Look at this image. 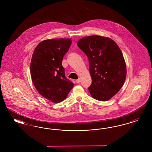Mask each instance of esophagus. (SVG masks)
<instances>
[{"label":"esophagus","mask_w":152,"mask_h":152,"mask_svg":"<svg viewBox=\"0 0 152 152\" xmlns=\"http://www.w3.org/2000/svg\"><path fill=\"white\" fill-rule=\"evenodd\" d=\"M76 82L77 83H79L81 82V79L79 78V79H78L76 80Z\"/></svg>","instance_id":"34e87169"}]
</instances>
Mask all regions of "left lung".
<instances>
[{
  "label": "left lung",
  "mask_w": 152,
  "mask_h": 152,
  "mask_svg": "<svg viewBox=\"0 0 152 152\" xmlns=\"http://www.w3.org/2000/svg\"><path fill=\"white\" fill-rule=\"evenodd\" d=\"M77 44L88 58L91 96L99 101L108 100L119 91L126 79L122 52L113 40L102 36L84 37Z\"/></svg>",
  "instance_id": "obj_1"
}]
</instances>
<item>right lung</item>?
<instances>
[{"label": "right lung", "instance_id": "1", "mask_svg": "<svg viewBox=\"0 0 152 152\" xmlns=\"http://www.w3.org/2000/svg\"><path fill=\"white\" fill-rule=\"evenodd\" d=\"M72 44L70 39L45 40L34 52L30 66L31 78L38 92L54 103L65 100L73 83L65 75L62 61Z\"/></svg>", "mask_w": 152, "mask_h": 152}]
</instances>
